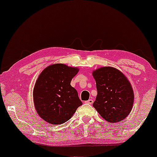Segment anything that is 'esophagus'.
<instances>
[{"mask_svg": "<svg viewBox=\"0 0 157 157\" xmlns=\"http://www.w3.org/2000/svg\"><path fill=\"white\" fill-rule=\"evenodd\" d=\"M86 103H88V104H92L93 102H94V101H93V100H91V99H89V100H87V101H86Z\"/></svg>", "mask_w": 157, "mask_h": 157, "instance_id": "1", "label": "esophagus"}]
</instances>
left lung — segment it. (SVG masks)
I'll use <instances>...</instances> for the list:
<instances>
[{"instance_id":"obj_1","label":"left lung","mask_w":157,"mask_h":157,"mask_svg":"<svg viewBox=\"0 0 157 157\" xmlns=\"http://www.w3.org/2000/svg\"><path fill=\"white\" fill-rule=\"evenodd\" d=\"M97 95L93 106L106 121L115 123L128 116L132 110L134 94L126 76L111 66L94 70Z\"/></svg>"}]
</instances>
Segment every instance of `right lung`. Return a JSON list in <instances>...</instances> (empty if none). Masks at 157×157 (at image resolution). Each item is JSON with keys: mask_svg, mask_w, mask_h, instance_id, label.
<instances>
[{"mask_svg": "<svg viewBox=\"0 0 157 157\" xmlns=\"http://www.w3.org/2000/svg\"><path fill=\"white\" fill-rule=\"evenodd\" d=\"M78 71L77 67L55 63L40 74L34 86L33 101L42 120L52 125L63 124L82 105L77 90L71 86Z\"/></svg>", "mask_w": 157, "mask_h": 157, "instance_id": "1", "label": "right lung"}]
</instances>
